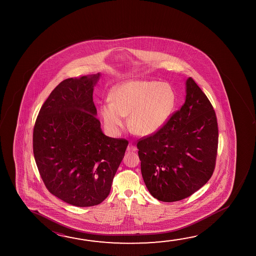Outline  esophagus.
<instances>
[{
    "instance_id": "1",
    "label": "esophagus",
    "mask_w": 256,
    "mask_h": 256,
    "mask_svg": "<svg viewBox=\"0 0 256 256\" xmlns=\"http://www.w3.org/2000/svg\"><path fill=\"white\" fill-rule=\"evenodd\" d=\"M126 151H128V152L136 151V147L134 146V144H128V148H126Z\"/></svg>"
}]
</instances>
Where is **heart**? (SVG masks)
Instances as JSON below:
<instances>
[{
    "label": "heart",
    "instance_id": "1",
    "mask_svg": "<svg viewBox=\"0 0 256 256\" xmlns=\"http://www.w3.org/2000/svg\"><path fill=\"white\" fill-rule=\"evenodd\" d=\"M112 102L102 106V117L110 134L117 136L130 115V128L139 136L158 132L168 122L176 104L170 84L150 80H131L115 88Z\"/></svg>",
    "mask_w": 256,
    "mask_h": 256
}]
</instances>
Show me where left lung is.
Returning <instances> with one entry per match:
<instances>
[{
	"instance_id": "left-lung-1",
	"label": "left lung",
	"mask_w": 256,
	"mask_h": 256,
	"mask_svg": "<svg viewBox=\"0 0 256 256\" xmlns=\"http://www.w3.org/2000/svg\"><path fill=\"white\" fill-rule=\"evenodd\" d=\"M218 136L212 105L188 78L181 109L158 132L136 144L142 180L152 196L180 201L204 186L215 168Z\"/></svg>"
}]
</instances>
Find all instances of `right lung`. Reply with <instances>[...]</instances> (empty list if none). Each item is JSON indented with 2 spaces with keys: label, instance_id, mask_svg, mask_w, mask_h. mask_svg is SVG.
Masks as SVG:
<instances>
[{
  "label": "right lung",
  "instance_id": "add662e5",
  "mask_svg": "<svg viewBox=\"0 0 256 256\" xmlns=\"http://www.w3.org/2000/svg\"><path fill=\"white\" fill-rule=\"evenodd\" d=\"M100 73L63 80L42 104L34 124L33 151L50 194L78 207L101 204L128 142L105 136L92 102Z\"/></svg>",
  "mask_w": 256,
  "mask_h": 256
}]
</instances>
